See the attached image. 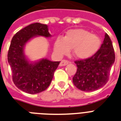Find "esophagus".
<instances>
[{
    "label": "esophagus",
    "instance_id": "esophagus-1",
    "mask_svg": "<svg viewBox=\"0 0 121 121\" xmlns=\"http://www.w3.org/2000/svg\"><path fill=\"white\" fill-rule=\"evenodd\" d=\"M68 63H69V61L66 60H63L60 62V66H64L66 65H68Z\"/></svg>",
    "mask_w": 121,
    "mask_h": 121
}]
</instances>
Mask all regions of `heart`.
Segmentation results:
<instances>
[{
  "instance_id": "1",
  "label": "heart",
  "mask_w": 121,
  "mask_h": 121,
  "mask_svg": "<svg viewBox=\"0 0 121 121\" xmlns=\"http://www.w3.org/2000/svg\"><path fill=\"white\" fill-rule=\"evenodd\" d=\"M101 45V40L97 35L84 29H72L68 31L63 38L58 37L54 43V51L61 56L66 55L70 49L80 59H87L96 53Z\"/></svg>"
}]
</instances>
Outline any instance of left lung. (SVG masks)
I'll use <instances>...</instances> for the list:
<instances>
[{
	"instance_id": "obj_1",
	"label": "left lung",
	"mask_w": 121,
	"mask_h": 121,
	"mask_svg": "<svg viewBox=\"0 0 121 121\" xmlns=\"http://www.w3.org/2000/svg\"><path fill=\"white\" fill-rule=\"evenodd\" d=\"M115 61L112 43L106 33L96 53L85 60L75 61L77 71L73 78L74 86L83 91H93L102 88L109 79L110 70Z\"/></svg>"
}]
</instances>
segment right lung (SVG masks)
Listing matches in <instances>:
<instances>
[{"label":"right lung","instance_id":"add662e5","mask_svg":"<svg viewBox=\"0 0 121 121\" xmlns=\"http://www.w3.org/2000/svg\"><path fill=\"white\" fill-rule=\"evenodd\" d=\"M52 37L48 25L34 23L18 31L13 37L8 52L7 59L12 73L15 85L29 94L45 91L52 81L55 71L60 61H52L47 58L32 62L24 53L27 42L35 37Z\"/></svg>","mask_w":121,"mask_h":121}]
</instances>
